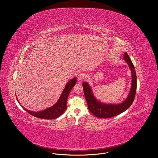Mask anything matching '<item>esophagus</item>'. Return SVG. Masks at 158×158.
<instances>
[{"label": "esophagus", "instance_id": "esophagus-1", "mask_svg": "<svg viewBox=\"0 0 158 158\" xmlns=\"http://www.w3.org/2000/svg\"><path fill=\"white\" fill-rule=\"evenodd\" d=\"M85 77V75L84 73H79L78 74V75H77V79L79 81L83 80Z\"/></svg>", "mask_w": 158, "mask_h": 158}]
</instances>
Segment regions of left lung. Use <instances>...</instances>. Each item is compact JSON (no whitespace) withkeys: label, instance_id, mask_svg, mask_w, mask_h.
<instances>
[{"label":"left lung","instance_id":"obj_1","mask_svg":"<svg viewBox=\"0 0 158 158\" xmlns=\"http://www.w3.org/2000/svg\"><path fill=\"white\" fill-rule=\"evenodd\" d=\"M124 60L126 61L131 72V86L127 97L120 104H105L99 101L94 93L88 82H83L85 97L87 101L88 109L90 113L98 118H108L123 113L131 106L134 101L137 88V77L135 66L127 53H124Z\"/></svg>","mask_w":158,"mask_h":158}]
</instances>
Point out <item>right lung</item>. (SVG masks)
Returning a JSON list of instances; mask_svg holds the SVG:
<instances>
[{"mask_svg": "<svg viewBox=\"0 0 158 158\" xmlns=\"http://www.w3.org/2000/svg\"><path fill=\"white\" fill-rule=\"evenodd\" d=\"M76 83V77H74L72 79H70L66 85L64 89L63 90L61 95H60V97L57 102L53 105L51 107H49L44 110L40 111H32L28 110L25 109L23 108L19 102L18 101V99H16L19 104L23 107V108L27 111L31 115L36 117L40 118H43V119H55L58 117H59L61 115H62L63 113L65 111V110L67 108V100H68V96L70 94V92L72 89V88L74 87Z\"/></svg>", "mask_w": 158, "mask_h": 158, "instance_id": "add662e5", "label": "right lung"}]
</instances>
